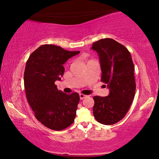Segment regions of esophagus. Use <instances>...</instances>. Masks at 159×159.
Wrapping results in <instances>:
<instances>
[{
  "label": "esophagus",
  "mask_w": 159,
  "mask_h": 159,
  "mask_svg": "<svg viewBox=\"0 0 159 159\" xmlns=\"http://www.w3.org/2000/svg\"><path fill=\"white\" fill-rule=\"evenodd\" d=\"M79 97H80V100H82V99H85V98H86L87 97H88V96L83 94V93H80V94H79Z\"/></svg>",
  "instance_id": "esophagus-1"
}]
</instances>
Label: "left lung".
<instances>
[{
  "label": "left lung",
  "instance_id": "8db88e82",
  "mask_svg": "<svg viewBox=\"0 0 159 159\" xmlns=\"http://www.w3.org/2000/svg\"><path fill=\"white\" fill-rule=\"evenodd\" d=\"M91 49L99 57L101 81L109 89L107 97H93V116L99 123L115 124L125 117L135 97V68L131 55L125 46L110 38L93 42Z\"/></svg>",
  "mask_w": 159,
  "mask_h": 159
}]
</instances>
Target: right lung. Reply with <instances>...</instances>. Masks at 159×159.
I'll return each instance as SVG.
<instances>
[{"label":"right lung","instance_id":"add662e5","mask_svg":"<svg viewBox=\"0 0 159 159\" xmlns=\"http://www.w3.org/2000/svg\"><path fill=\"white\" fill-rule=\"evenodd\" d=\"M79 52L43 44L26 61L24 75L26 99L37 120L51 129H66L76 116L79 94L59 91L55 82L61 80L65 62Z\"/></svg>","mask_w":159,"mask_h":159}]
</instances>
